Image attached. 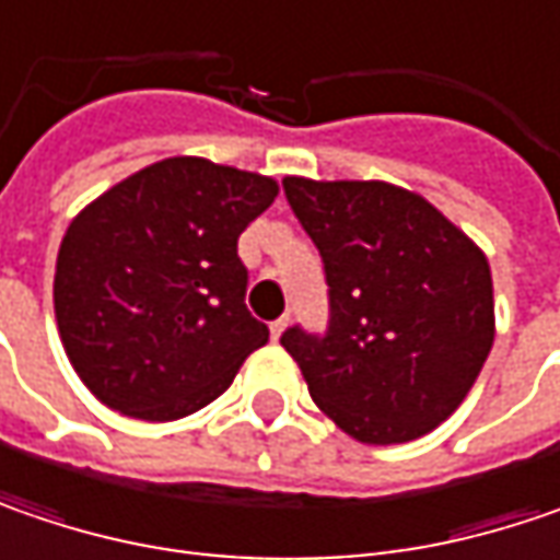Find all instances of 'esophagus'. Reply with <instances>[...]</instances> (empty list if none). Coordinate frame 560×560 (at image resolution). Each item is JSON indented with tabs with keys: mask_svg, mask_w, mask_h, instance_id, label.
Masks as SVG:
<instances>
[{
	"mask_svg": "<svg viewBox=\"0 0 560 560\" xmlns=\"http://www.w3.org/2000/svg\"><path fill=\"white\" fill-rule=\"evenodd\" d=\"M284 328H288V316H281V319H276V323L269 326V331H272V341H279L281 335H284Z\"/></svg>",
	"mask_w": 560,
	"mask_h": 560,
	"instance_id": "esophagus-1",
	"label": "esophagus"
}]
</instances>
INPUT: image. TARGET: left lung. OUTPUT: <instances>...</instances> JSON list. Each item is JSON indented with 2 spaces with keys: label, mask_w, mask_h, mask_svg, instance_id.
<instances>
[{
  "label": "left lung",
  "mask_w": 560,
  "mask_h": 560,
  "mask_svg": "<svg viewBox=\"0 0 560 560\" xmlns=\"http://www.w3.org/2000/svg\"><path fill=\"white\" fill-rule=\"evenodd\" d=\"M319 247L326 335H281L310 398L363 445L413 442L467 398L495 341L489 259L429 200L388 182L284 178Z\"/></svg>",
  "instance_id": "8db88e82"
}]
</instances>
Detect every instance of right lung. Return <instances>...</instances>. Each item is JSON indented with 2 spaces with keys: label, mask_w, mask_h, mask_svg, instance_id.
Returning a JSON list of instances; mask_svg holds the SVG:
<instances>
[{
  "label": "right lung",
  "mask_w": 560,
  "mask_h": 560,
  "mask_svg": "<svg viewBox=\"0 0 560 560\" xmlns=\"http://www.w3.org/2000/svg\"><path fill=\"white\" fill-rule=\"evenodd\" d=\"M276 197L266 175L172 156L74 215L52 301L65 353L100 401L165 423L232 385L269 341L244 304L237 237Z\"/></svg>",
  "instance_id": "add662e5"
}]
</instances>
